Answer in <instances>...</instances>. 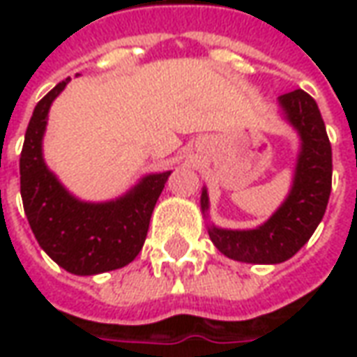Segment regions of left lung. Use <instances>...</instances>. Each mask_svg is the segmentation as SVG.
<instances>
[{
  "mask_svg": "<svg viewBox=\"0 0 357 357\" xmlns=\"http://www.w3.org/2000/svg\"><path fill=\"white\" fill-rule=\"evenodd\" d=\"M284 120L300 135V151L292 187L268 222L255 229H224L208 225L216 248L231 260L247 264H281L306 245L321 222L331 195L333 153L317 102L294 89L279 97ZM208 193L202 187L201 210L208 212Z\"/></svg>",
  "mask_w": 357,
  "mask_h": 357,
  "instance_id": "left-lung-1",
  "label": "left lung"
}]
</instances>
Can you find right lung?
I'll return each mask as SVG.
<instances>
[{"instance_id": "1", "label": "right lung", "mask_w": 357, "mask_h": 357, "mask_svg": "<svg viewBox=\"0 0 357 357\" xmlns=\"http://www.w3.org/2000/svg\"><path fill=\"white\" fill-rule=\"evenodd\" d=\"M70 78L36 105L20 153V197L40 247L74 275L124 268L139 255L164 183L172 172L147 174L114 201L86 202L68 193L43 160L42 141L51 102Z\"/></svg>"}]
</instances>
